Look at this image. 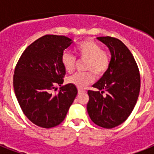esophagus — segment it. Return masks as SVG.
I'll use <instances>...</instances> for the list:
<instances>
[{"label": "esophagus", "instance_id": "34e87169", "mask_svg": "<svg viewBox=\"0 0 154 154\" xmlns=\"http://www.w3.org/2000/svg\"><path fill=\"white\" fill-rule=\"evenodd\" d=\"M85 90L84 89H78V94H84L85 93Z\"/></svg>", "mask_w": 154, "mask_h": 154}]
</instances>
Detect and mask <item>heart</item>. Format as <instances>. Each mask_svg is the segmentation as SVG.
Here are the masks:
<instances>
[{
    "mask_svg": "<svg viewBox=\"0 0 154 154\" xmlns=\"http://www.w3.org/2000/svg\"><path fill=\"white\" fill-rule=\"evenodd\" d=\"M75 50L79 59L86 60L85 70L91 72H77L69 77L67 82L79 89H83L94 82V75L92 72L97 77H101L107 72L111 59L109 54L102 50L101 45L92 40H85L80 42ZM60 61L66 72H71L74 69L76 58L69 53L64 52L60 57Z\"/></svg>",
    "mask_w": 154,
    "mask_h": 154,
    "instance_id": "b5f03b06",
    "label": "heart"
}]
</instances>
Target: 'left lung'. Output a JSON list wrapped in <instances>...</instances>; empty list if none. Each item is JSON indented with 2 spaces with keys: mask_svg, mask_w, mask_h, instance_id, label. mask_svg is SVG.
I'll list each match as a JSON object with an SVG mask.
<instances>
[{
  "mask_svg": "<svg viewBox=\"0 0 154 154\" xmlns=\"http://www.w3.org/2000/svg\"><path fill=\"white\" fill-rule=\"evenodd\" d=\"M97 39L109 48L111 62L107 72L93 85L97 90L88 91L87 111L95 124L112 129L123 123L134 109L141 77L134 56L123 42L111 37Z\"/></svg>",
  "mask_w": 154,
  "mask_h": 154,
  "instance_id": "1",
  "label": "left lung"
}]
</instances>
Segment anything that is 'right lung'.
Instances as JSON below:
<instances>
[{
    "mask_svg": "<svg viewBox=\"0 0 154 154\" xmlns=\"http://www.w3.org/2000/svg\"><path fill=\"white\" fill-rule=\"evenodd\" d=\"M72 43L65 36H43L26 48L16 65V97L24 114L37 126L49 129L60 124L77 96L75 85H61L65 69L60 57ZM57 85L60 90L53 94Z\"/></svg>",
    "mask_w": 154,
    "mask_h": 154,
    "instance_id": "1",
    "label": "right lung"
}]
</instances>
